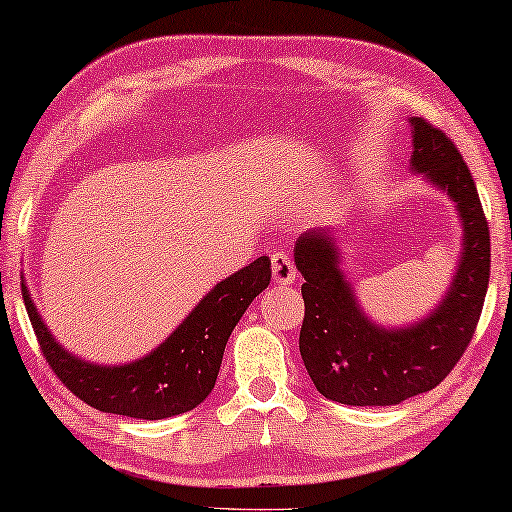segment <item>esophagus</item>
Returning <instances> with one entry per match:
<instances>
[{
	"instance_id": "obj_1",
	"label": "esophagus",
	"mask_w": 512,
	"mask_h": 512,
	"mask_svg": "<svg viewBox=\"0 0 512 512\" xmlns=\"http://www.w3.org/2000/svg\"><path fill=\"white\" fill-rule=\"evenodd\" d=\"M272 279L277 284H293L296 282V265L286 251H275L272 254Z\"/></svg>"
}]
</instances>
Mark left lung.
<instances>
[{"mask_svg":"<svg viewBox=\"0 0 512 512\" xmlns=\"http://www.w3.org/2000/svg\"><path fill=\"white\" fill-rule=\"evenodd\" d=\"M410 123L412 170L457 205L464 247L443 300L415 324L384 328L361 310L331 233H300L293 247L305 277L300 356L319 394L335 403L396 405L438 387L466 352L487 296L489 228L471 170L443 130L417 116Z\"/></svg>","mask_w":512,"mask_h":512,"instance_id":"left-lung-1","label":"left lung"}]
</instances>
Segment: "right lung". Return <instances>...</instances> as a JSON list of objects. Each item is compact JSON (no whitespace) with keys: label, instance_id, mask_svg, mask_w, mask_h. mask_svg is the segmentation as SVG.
<instances>
[{"label":"right lung","instance_id":"right-lung-1","mask_svg":"<svg viewBox=\"0 0 512 512\" xmlns=\"http://www.w3.org/2000/svg\"><path fill=\"white\" fill-rule=\"evenodd\" d=\"M270 258L261 256L214 286L170 338L142 359L100 366L69 354L48 331L23 282V300L48 366L83 403L111 415L165 419L212 394L226 342L258 293L268 289Z\"/></svg>","mask_w":512,"mask_h":512}]
</instances>
